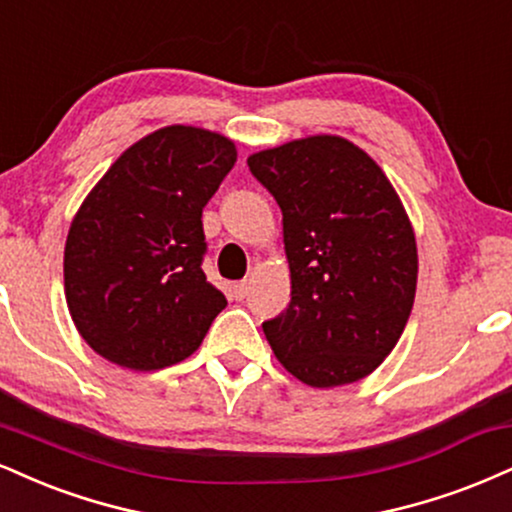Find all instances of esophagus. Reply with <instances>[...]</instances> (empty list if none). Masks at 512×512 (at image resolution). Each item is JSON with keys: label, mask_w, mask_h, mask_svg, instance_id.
Instances as JSON below:
<instances>
[{"label": "esophagus", "mask_w": 512, "mask_h": 512, "mask_svg": "<svg viewBox=\"0 0 512 512\" xmlns=\"http://www.w3.org/2000/svg\"><path fill=\"white\" fill-rule=\"evenodd\" d=\"M248 291H250V281L248 279H243V281H236L231 286V293H233V298L236 300H243L245 295H248Z\"/></svg>", "instance_id": "34e87169"}]
</instances>
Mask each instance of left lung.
<instances>
[{"mask_svg":"<svg viewBox=\"0 0 512 512\" xmlns=\"http://www.w3.org/2000/svg\"><path fill=\"white\" fill-rule=\"evenodd\" d=\"M283 214L291 303L262 324L279 362L315 389L353 384L396 348L417 288V243L381 166L341 135L248 157Z\"/></svg>","mask_w":512,"mask_h":512,"instance_id":"left-lung-1","label":"left lung"}]
</instances>
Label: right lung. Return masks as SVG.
Wrapping results in <instances>:
<instances>
[{"label": "right lung", "instance_id": "add662e5", "mask_svg": "<svg viewBox=\"0 0 512 512\" xmlns=\"http://www.w3.org/2000/svg\"><path fill=\"white\" fill-rule=\"evenodd\" d=\"M236 159L221 133L166 126L128 147L83 200L66 238L64 293L104 360L155 372L200 348L226 307L202 272V207Z\"/></svg>", "mask_w": 512, "mask_h": 512}]
</instances>
